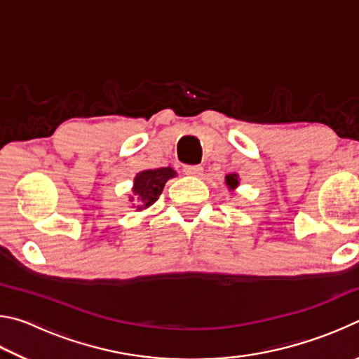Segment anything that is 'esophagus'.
<instances>
[{"label":"esophagus","mask_w":359,"mask_h":359,"mask_svg":"<svg viewBox=\"0 0 359 359\" xmlns=\"http://www.w3.org/2000/svg\"><path fill=\"white\" fill-rule=\"evenodd\" d=\"M184 172L187 175H201L203 174V166L201 165H187L184 166Z\"/></svg>","instance_id":"esophagus-1"}]
</instances>
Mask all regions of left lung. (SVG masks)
<instances>
[{
	"label": "left lung",
	"instance_id": "1",
	"mask_svg": "<svg viewBox=\"0 0 359 359\" xmlns=\"http://www.w3.org/2000/svg\"><path fill=\"white\" fill-rule=\"evenodd\" d=\"M226 184H228V187L231 188V190H233V188L238 187V185H239L238 175H236V174H229V175H226Z\"/></svg>",
	"mask_w": 359,
	"mask_h": 359
}]
</instances>
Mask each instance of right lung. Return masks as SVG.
Wrapping results in <instances>:
<instances>
[{
    "label": "right lung",
    "mask_w": 359,
    "mask_h": 359,
    "mask_svg": "<svg viewBox=\"0 0 359 359\" xmlns=\"http://www.w3.org/2000/svg\"><path fill=\"white\" fill-rule=\"evenodd\" d=\"M174 175L175 172L171 168L149 169V171L139 172L135 179V187H133V193H135V198L139 204L137 210L154 204L161 194L166 182Z\"/></svg>",
    "instance_id": "right-lung-1"
}]
</instances>
